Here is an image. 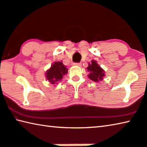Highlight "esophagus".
<instances>
[{"mask_svg":"<svg viewBox=\"0 0 147 147\" xmlns=\"http://www.w3.org/2000/svg\"><path fill=\"white\" fill-rule=\"evenodd\" d=\"M72 64H73L74 66H81V63H73Z\"/></svg>","mask_w":147,"mask_h":147,"instance_id":"1","label":"esophagus"}]
</instances>
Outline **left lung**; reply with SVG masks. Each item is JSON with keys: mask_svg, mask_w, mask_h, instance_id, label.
I'll return each instance as SVG.
<instances>
[{"mask_svg": "<svg viewBox=\"0 0 147 147\" xmlns=\"http://www.w3.org/2000/svg\"><path fill=\"white\" fill-rule=\"evenodd\" d=\"M87 69L88 71L90 72L88 75L89 78L95 82L102 80L103 78L105 76L104 69L101 68L95 60H92L91 64H89V66L87 67Z\"/></svg>", "mask_w": 147, "mask_h": 147, "instance_id": "8db88e82", "label": "left lung"}]
</instances>
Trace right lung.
Segmentation results:
<instances>
[{
	"label": "right lung",
	"instance_id": "obj_1",
	"mask_svg": "<svg viewBox=\"0 0 147 147\" xmlns=\"http://www.w3.org/2000/svg\"><path fill=\"white\" fill-rule=\"evenodd\" d=\"M67 69L62 62H56L51 65L50 69L46 71V78L51 84L57 83L61 81L63 76L67 74Z\"/></svg>",
	"mask_w": 147,
	"mask_h": 147
}]
</instances>
